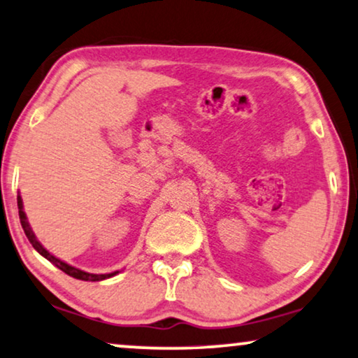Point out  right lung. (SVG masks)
Returning a JSON list of instances; mask_svg holds the SVG:
<instances>
[{"mask_svg": "<svg viewBox=\"0 0 358 358\" xmlns=\"http://www.w3.org/2000/svg\"><path fill=\"white\" fill-rule=\"evenodd\" d=\"M17 206H19V217H20V224H22V229L25 232V236H27V239L30 241V243H32L35 250H37L40 255H43L46 260L53 263L55 266H58L61 271H64L66 274H69V276L76 278V279H82V281H101V279H106V278H111L115 276V274H117L119 271H115V273H110V274H92V273H85V271H80V269H77L74 266L67 265V263L61 262L59 258H56L51 255V253L46 250V248L41 245V243L37 241V237H35L32 227L29 226V221H27V216H25L24 213V206H22V199L20 196H17Z\"/></svg>", "mask_w": 358, "mask_h": 358, "instance_id": "add662e5", "label": "right lung"}]
</instances>
